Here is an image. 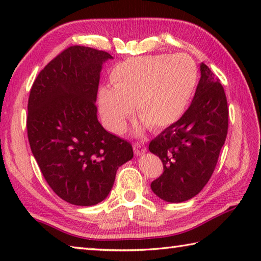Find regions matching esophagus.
I'll return each instance as SVG.
<instances>
[{
  "instance_id": "esophagus-1",
  "label": "esophagus",
  "mask_w": 261,
  "mask_h": 261,
  "mask_svg": "<svg viewBox=\"0 0 261 261\" xmlns=\"http://www.w3.org/2000/svg\"><path fill=\"white\" fill-rule=\"evenodd\" d=\"M134 149H135L136 155H140V154H144L145 152L147 151L146 146H145L143 143H135L134 144Z\"/></svg>"
}]
</instances>
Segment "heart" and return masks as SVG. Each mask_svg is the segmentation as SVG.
<instances>
[{"mask_svg": "<svg viewBox=\"0 0 261 261\" xmlns=\"http://www.w3.org/2000/svg\"><path fill=\"white\" fill-rule=\"evenodd\" d=\"M197 81V65L188 55L131 57L112 70V88L100 90L101 116L110 131L120 134L135 106L144 125L165 129L183 116Z\"/></svg>", "mask_w": 261, "mask_h": 261, "instance_id": "1", "label": "heart"}]
</instances>
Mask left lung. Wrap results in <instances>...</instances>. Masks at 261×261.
Listing matches in <instances>:
<instances>
[{"instance_id":"obj_1","label":"left lung","mask_w":261,"mask_h":261,"mask_svg":"<svg viewBox=\"0 0 261 261\" xmlns=\"http://www.w3.org/2000/svg\"><path fill=\"white\" fill-rule=\"evenodd\" d=\"M228 105L220 82L206 64L193 100L179 120L149 143L163 163L152 191L168 202H183L199 193L215 169L228 132Z\"/></svg>"}]
</instances>
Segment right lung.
<instances>
[{"mask_svg": "<svg viewBox=\"0 0 261 261\" xmlns=\"http://www.w3.org/2000/svg\"><path fill=\"white\" fill-rule=\"evenodd\" d=\"M108 53L84 46L62 51L38 74L28 105L31 151L57 196L77 206L107 198L116 171L134 158L126 140L106 131L95 101Z\"/></svg>", "mask_w": 261, "mask_h": 261, "instance_id": "right-lung-1", "label": "right lung"}]
</instances>
